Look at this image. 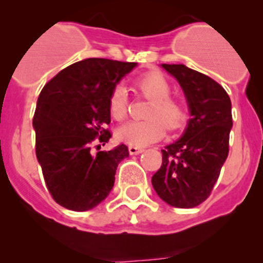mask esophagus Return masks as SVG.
Masks as SVG:
<instances>
[{
    "label": "esophagus",
    "instance_id": "obj_1",
    "mask_svg": "<svg viewBox=\"0 0 263 263\" xmlns=\"http://www.w3.org/2000/svg\"><path fill=\"white\" fill-rule=\"evenodd\" d=\"M128 151H129V154H131V155H137V154H141L144 150H142L141 147L129 146V147H128Z\"/></svg>",
    "mask_w": 263,
    "mask_h": 263
}]
</instances>
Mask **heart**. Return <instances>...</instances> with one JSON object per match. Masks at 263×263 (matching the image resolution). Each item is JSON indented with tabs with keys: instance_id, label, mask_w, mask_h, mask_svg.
<instances>
[{
	"instance_id": "1",
	"label": "heart",
	"mask_w": 263,
	"mask_h": 263,
	"mask_svg": "<svg viewBox=\"0 0 263 263\" xmlns=\"http://www.w3.org/2000/svg\"><path fill=\"white\" fill-rule=\"evenodd\" d=\"M135 89L151 100L146 110L147 119L129 121L117 131V137L129 146L144 147L163 137L165 127L171 131L179 128L185 121V107L177 98L171 97V82L159 72H148L135 80ZM128 98L122 85H117L109 97V112L117 121L127 116Z\"/></svg>"
}]
</instances>
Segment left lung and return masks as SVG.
I'll return each instance as SVG.
<instances>
[{"instance_id": "1", "label": "left lung", "mask_w": 263, "mask_h": 263, "mask_svg": "<svg viewBox=\"0 0 263 263\" xmlns=\"http://www.w3.org/2000/svg\"><path fill=\"white\" fill-rule=\"evenodd\" d=\"M161 67L181 85L191 118L181 139L161 150L163 163L151 183L168 205L196 208L210 196L229 154L232 102L221 85L198 71L184 65Z\"/></svg>"}]
</instances>
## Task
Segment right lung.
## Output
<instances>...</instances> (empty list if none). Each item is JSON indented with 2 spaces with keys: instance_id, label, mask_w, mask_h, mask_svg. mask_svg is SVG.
<instances>
[{
  "instance_id": "right-lung-1",
  "label": "right lung",
  "mask_w": 263,
  "mask_h": 263,
  "mask_svg": "<svg viewBox=\"0 0 263 263\" xmlns=\"http://www.w3.org/2000/svg\"><path fill=\"white\" fill-rule=\"evenodd\" d=\"M136 62L86 58L63 68L44 85L33 127L35 154L53 200L73 211H87L105 200L119 161L128 156L121 144L99 151L112 134L109 97ZM97 151H95V148Z\"/></svg>"
}]
</instances>
